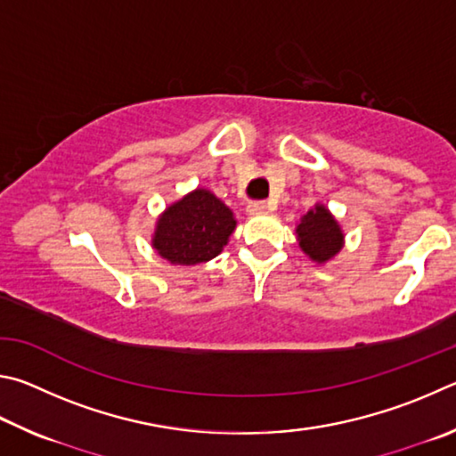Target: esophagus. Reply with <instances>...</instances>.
<instances>
[{
  "label": "esophagus",
  "instance_id": "1",
  "mask_svg": "<svg viewBox=\"0 0 456 456\" xmlns=\"http://www.w3.org/2000/svg\"><path fill=\"white\" fill-rule=\"evenodd\" d=\"M268 210V206L265 200H254V202L248 204V208H246V212H248L250 216H256V214H265Z\"/></svg>",
  "mask_w": 456,
  "mask_h": 456
}]
</instances>
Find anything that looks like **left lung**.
I'll return each mask as SVG.
<instances>
[{"label": "left lung", "instance_id": "1", "mask_svg": "<svg viewBox=\"0 0 456 456\" xmlns=\"http://www.w3.org/2000/svg\"><path fill=\"white\" fill-rule=\"evenodd\" d=\"M302 250L316 262L330 260L342 248V232L324 206L310 210L297 228Z\"/></svg>", "mask_w": 456, "mask_h": 456}]
</instances>
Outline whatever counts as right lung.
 I'll list each match as a JSON object with an SVG mask.
<instances>
[{"instance_id": "1", "label": "right lung", "mask_w": 456, "mask_h": 456, "mask_svg": "<svg viewBox=\"0 0 456 456\" xmlns=\"http://www.w3.org/2000/svg\"><path fill=\"white\" fill-rule=\"evenodd\" d=\"M234 228L232 210L212 191L196 190L162 214L151 244L172 265H200L218 256Z\"/></svg>"}]
</instances>
